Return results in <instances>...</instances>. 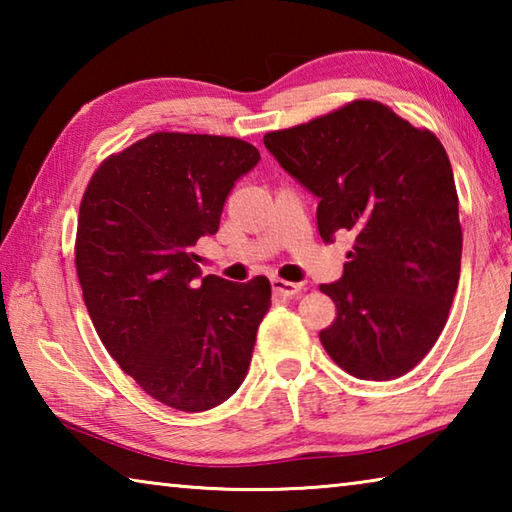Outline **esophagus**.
I'll list each match as a JSON object with an SVG mask.
<instances>
[{"label": "esophagus", "mask_w": 512, "mask_h": 512, "mask_svg": "<svg viewBox=\"0 0 512 512\" xmlns=\"http://www.w3.org/2000/svg\"><path fill=\"white\" fill-rule=\"evenodd\" d=\"M271 287H273V291L277 293V296H284V298H296V296H300V293H302V284L280 280V277H273Z\"/></svg>", "instance_id": "1"}]
</instances>
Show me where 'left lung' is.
<instances>
[{
  "instance_id": "obj_1",
  "label": "left lung",
  "mask_w": 512,
  "mask_h": 512,
  "mask_svg": "<svg viewBox=\"0 0 512 512\" xmlns=\"http://www.w3.org/2000/svg\"><path fill=\"white\" fill-rule=\"evenodd\" d=\"M282 169L318 196V232L354 246L320 343L345 372L372 381L418 366L447 323L461 277L463 232L445 146L379 101L357 99L264 135Z\"/></svg>"
}]
</instances>
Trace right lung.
Segmentation results:
<instances>
[{"label": "right lung", "instance_id": "add662e5", "mask_svg": "<svg viewBox=\"0 0 512 512\" xmlns=\"http://www.w3.org/2000/svg\"><path fill=\"white\" fill-rule=\"evenodd\" d=\"M257 162L237 137L153 133L103 160L83 194L74 250L94 329L171 409H214L246 379L271 282L201 277L192 248Z\"/></svg>", "mask_w": 512, "mask_h": 512}]
</instances>
